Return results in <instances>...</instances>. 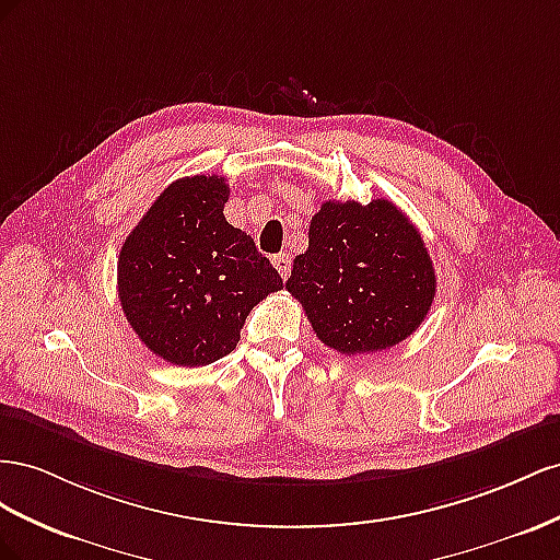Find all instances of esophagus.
Returning a JSON list of instances; mask_svg holds the SVG:
<instances>
[{
  "instance_id": "esophagus-1",
  "label": "esophagus",
  "mask_w": 560,
  "mask_h": 560,
  "mask_svg": "<svg viewBox=\"0 0 560 560\" xmlns=\"http://www.w3.org/2000/svg\"><path fill=\"white\" fill-rule=\"evenodd\" d=\"M271 262H275V267H277V271H279L283 281L289 279V275H291V258H289V255L279 253V255H275V260H271Z\"/></svg>"
}]
</instances>
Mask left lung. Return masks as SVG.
<instances>
[{
    "label": "left lung",
    "mask_w": 560,
    "mask_h": 560,
    "mask_svg": "<svg viewBox=\"0 0 560 560\" xmlns=\"http://www.w3.org/2000/svg\"><path fill=\"white\" fill-rule=\"evenodd\" d=\"M285 289L318 340L354 357L418 330L434 302L436 275L422 234L392 201H326Z\"/></svg>",
    "instance_id": "left-lung-1"
}]
</instances>
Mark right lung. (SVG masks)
I'll use <instances>...</instances> for the list:
<instances>
[{"label":"right lung","mask_w":560,"mask_h":560,"mask_svg":"<svg viewBox=\"0 0 560 560\" xmlns=\"http://www.w3.org/2000/svg\"><path fill=\"white\" fill-rule=\"evenodd\" d=\"M228 199L220 175L175 180L119 253L126 322L152 354L173 365L195 369L228 357L250 310L283 289L250 234L222 215Z\"/></svg>","instance_id":"obj_1"}]
</instances>
